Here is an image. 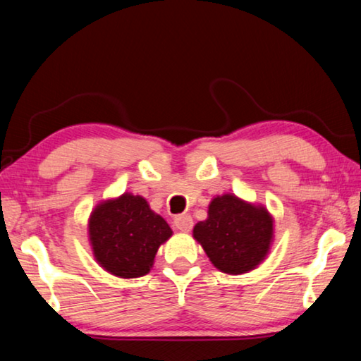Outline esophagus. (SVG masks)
Wrapping results in <instances>:
<instances>
[{"mask_svg":"<svg viewBox=\"0 0 361 361\" xmlns=\"http://www.w3.org/2000/svg\"><path fill=\"white\" fill-rule=\"evenodd\" d=\"M192 218L189 215H178L175 218V226L176 229H180L183 232H189L192 229Z\"/></svg>","mask_w":361,"mask_h":361,"instance_id":"obj_1","label":"esophagus"}]
</instances>
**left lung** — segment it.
Instances as JSON below:
<instances>
[{"instance_id": "left-lung-1", "label": "left lung", "mask_w": 361, "mask_h": 361, "mask_svg": "<svg viewBox=\"0 0 361 361\" xmlns=\"http://www.w3.org/2000/svg\"><path fill=\"white\" fill-rule=\"evenodd\" d=\"M276 219L267 207L226 192L212 199L204 221L194 226V240L212 264L229 276L252 272L271 253Z\"/></svg>"}]
</instances>
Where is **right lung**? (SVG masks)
Instances as JSON below:
<instances>
[{
  "label": "right lung",
  "instance_id": "right-lung-1",
  "mask_svg": "<svg viewBox=\"0 0 361 361\" xmlns=\"http://www.w3.org/2000/svg\"><path fill=\"white\" fill-rule=\"evenodd\" d=\"M173 231L151 210L143 195L122 192L100 200L87 219V239L94 259L108 274L137 279L154 266L156 253Z\"/></svg>",
  "mask_w": 361,
  "mask_h": 361
}]
</instances>
